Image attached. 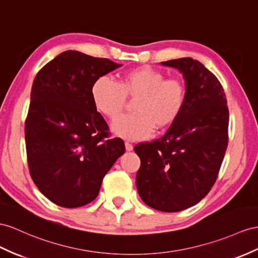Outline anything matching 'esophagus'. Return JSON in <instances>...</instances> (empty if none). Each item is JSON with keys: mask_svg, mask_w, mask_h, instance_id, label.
Returning a JSON list of instances; mask_svg holds the SVG:
<instances>
[{"mask_svg": "<svg viewBox=\"0 0 258 258\" xmlns=\"http://www.w3.org/2000/svg\"><path fill=\"white\" fill-rule=\"evenodd\" d=\"M125 149H126L127 151L133 150V145L130 144L128 142H125Z\"/></svg>", "mask_w": 258, "mask_h": 258, "instance_id": "obj_1", "label": "esophagus"}]
</instances>
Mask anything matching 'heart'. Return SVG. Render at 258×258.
I'll return each mask as SVG.
<instances>
[{"label":"heart","instance_id":"1","mask_svg":"<svg viewBox=\"0 0 258 258\" xmlns=\"http://www.w3.org/2000/svg\"><path fill=\"white\" fill-rule=\"evenodd\" d=\"M90 95L96 110L109 118L120 113L126 97H136L132 107L134 113L122 114L111 123L113 133L132 141L148 138L155 127H170L186 101V88L180 79H166L163 73L150 66L126 71L117 83L107 76L98 77Z\"/></svg>","mask_w":258,"mask_h":258}]
</instances>
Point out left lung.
<instances>
[{
    "instance_id": "left-lung-1",
    "label": "left lung",
    "mask_w": 258,
    "mask_h": 258,
    "mask_svg": "<svg viewBox=\"0 0 258 258\" xmlns=\"http://www.w3.org/2000/svg\"><path fill=\"white\" fill-rule=\"evenodd\" d=\"M185 81L186 101L159 140L134 147L136 187L149 207L176 213L194 206L216 182L228 146L229 110L218 78L192 57L161 62Z\"/></svg>"
}]
</instances>
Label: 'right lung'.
Here are the masks:
<instances>
[{
	"label": "right lung",
	"instance_id": "right-lung-1",
	"mask_svg": "<svg viewBox=\"0 0 258 258\" xmlns=\"http://www.w3.org/2000/svg\"><path fill=\"white\" fill-rule=\"evenodd\" d=\"M120 66L69 50L35 77L25 125L29 172L39 190L58 206L91 203L124 154L122 140H108L109 126L90 95L98 77Z\"/></svg>",
	"mask_w": 258,
	"mask_h": 258
}]
</instances>
